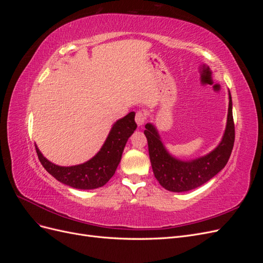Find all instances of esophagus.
<instances>
[{
    "label": "esophagus",
    "instance_id": "esophagus-1",
    "mask_svg": "<svg viewBox=\"0 0 263 263\" xmlns=\"http://www.w3.org/2000/svg\"><path fill=\"white\" fill-rule=\"evenodd\" d=\"M135 121H136L138 126H142L146 123L147 115L144 110H138V112L136 113V116H135Z\"/></svg>",
    "mask_w": 263,
    "mask_h": 263
}]
</instances>
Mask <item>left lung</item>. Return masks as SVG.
<instances>
[{
  "instance_id": "8db88e82",
  "label": "left lung",
  "mask_w": 263,
  "mask_h": 263,
  "mask_svg": "<svg viewBox=\"0 0 263 263\" xmlns=\"http://www.w3.org/2000/svg\"><path fill=\"white\" fill-rule=\"evenodd\" d=\"M144 132L147 141L151 166L160 185L171 192H185L203 185L224 168L232 155L235 142V124L233 103L229 93V106L226 130L220 144L211 154L192 161H181L168 154L151 124Z\"/></svg>"
}]
</instances>
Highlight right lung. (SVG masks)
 <instances>
[{
    "instance_id": "right-lung-1",
    "label": "right lung",
    "mask_w": 263,
    "mask_h": 263,
    "mask_svg": "<svg viewBox=\"0 0 263 263\" xmlns=\"http://www.w3.org/2000/svg\"><path fill=\"white\" fill-rule=\"evenodd\" d=\"M136 127L134 112L119 119L112 127L99 153L91 160L82 164L72 166L55 165L47 160L37 147L36 153L46 171L63 184L80 190L98 189L106 184L114 176L126 142Z\"/></svg>"
}]
</instances>
